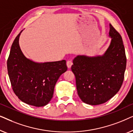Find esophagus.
Segmentation results:
<instances>
[{
    "instance_id": "obj_1",
    "label": "esophagus",
    "mask_w": 133,
    "mask_h": 133,
    "mask_svg": "<svg viewBox=\"0 0 133 133\" xmlns=\"http://www.w3.org/2000/svg\"><path fill=\"white\" fill-rule=\"evenodd\" d=\"M66 65L68 68H70L72 65V62L71 61H68L66 62Z\"/></svg>"
}]
</instances>
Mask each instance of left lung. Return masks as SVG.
<instances>
[{
    "label": "left lung",
    "instance_id": "left-lung-1",
    "mask_svg": "<svg viewBox=\"0 0 133 133\" xmlns=\"http://www.w3.org/2000/svg\"><path fill=\"white\" fill-rule=\"evenodd\" d=\"M111 41L102 56L79 55L71 70L76 77L77 94L82 101L97 105L106 102L119 91L127 65L124 45L120 34L110 24Z\"/></svg>",
    "mask_w": 133,
    "mask_h": 133
}]
</instances>
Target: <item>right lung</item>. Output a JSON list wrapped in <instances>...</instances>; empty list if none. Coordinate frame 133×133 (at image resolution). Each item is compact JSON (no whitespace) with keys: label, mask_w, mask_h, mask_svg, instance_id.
Segmentation results:
<instances>
[{"label":"right lung","mask_w":133,"mask_h":133,"mask_svg":"<svg viewBox=\"0 0 133 133\" xmlns=\"http://www.w3.org/2000/svg\"><path fill=\"white\" fill-rule=\"evenodd\" d=\"M21 32L12 43L7 61L11 84L23 102L37 107L45 106L53 96L58 79L67 70L66 61L37 63L26 58L19 46Z\"/></svg>","instance_id":"add662e5"}]
</instances>
